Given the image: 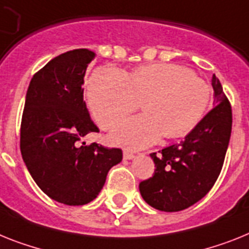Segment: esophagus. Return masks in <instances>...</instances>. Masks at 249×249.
<instances>
[{"label": "esophagus", "mask_w": 249, "mask_h": 249, "mask_svg": "<svg viewBox=\"0 0 249 249\" xmlns=\"http://www.w3.org/2000/svg\"><path fill=\"white\" fill-rule=\"evenodd\" d=\"M123 157H124L125 160H133L135 157L134 153H131V152H129V150H124V153H123Z\"/></svg>", "instance_id": "esophagus-1"}]
</instances>
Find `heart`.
I'll return each mask as SVG.
<instances>
[{
    "label": "heart",
    "instance_id": "b5f03b06",
    "mask_svg": "<svg viewBox=\"0 0 249 249\" xmlns=\"http://www.w3.org/2000/svg\"><path fill=\"white\" fill-rule=\"evenodd\" d=\"M89 110L104 129L115 124L142 102L145 114L133 116L116 126L111 142L141 149L162 135L179 138L199 125L210 105L208 83L177 64L142 66L129 74L114 67H101L92 73L87 87Z\"/></svg>",
    "mask_w": 249,
    "mask_h": 249
}]
</instances>
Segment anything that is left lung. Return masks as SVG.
Segmentation results:
<instances>
[{"label":"left lung","mask_w":249,"mask_h":249,"mask_svg":"<svg viewBox=\"0 0 249 249\" xmlns=\"http://www.w3.org/2000/svg\"><path fill=\"white\" fill-rule=\"evenodd\" d=\"M214 101L204 116L179 144L152 153L154 175L139 183L142 197L160 212L190 208L210 191L219 177L231 133V107L219 78L213 74Z\"/></svg>","instance_id":"1"}]
</instances>
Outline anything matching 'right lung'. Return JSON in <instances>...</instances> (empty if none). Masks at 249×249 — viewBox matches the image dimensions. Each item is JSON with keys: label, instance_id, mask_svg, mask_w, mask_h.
<instances>
[{"label": "right lung", "instance_id": "1", "mask_svg": "<svg viewBox=\"0 0 249 249\" xmlns=\"http://www.w3.org/2000/svg\"><path fill=\"white\" fill-rule=\"evenodd\" d=\"M96 54L74 49L48 62L29 85L20 149L31 177L50 199L85 205L97 197L123 152L97 143L79 144L99 128L83 101V78Z\"/></svg>", "mask_w": 249, "mask_h": 249}]
</instances>
